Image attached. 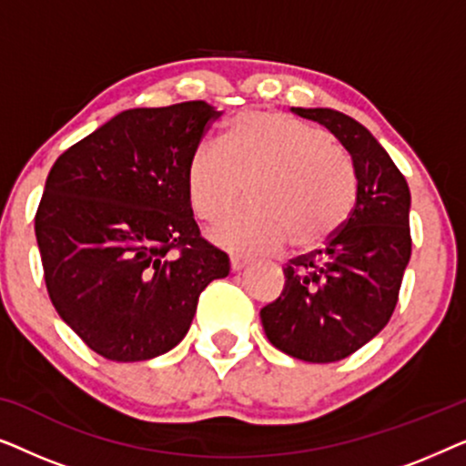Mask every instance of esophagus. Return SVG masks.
I'll return each instance as SVG.
<instances>
[{"label":"esophagus","instance_id":"34e87169","mask_svg":"<svg viewBox=\"0 0 466 466\" xmlns=\"http://www.w3.org/2000/svg\"><path fill=\"white\" fill-rule=\"evenodd\" d=\"M248 265H250V258H244V257H233V258H231V269H233V271L246 269Z\"/></svg>","mask_w":466,"mask_h":466}]
</instances>
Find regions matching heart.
<instances>
[{"instance_id":"obj_1","label":"heart","mask_w":466,"mask_h":466,"mask_svg":"<svg viewBox=\"0 0 466 466\" xmlns=\"http://www.w3.org/2000/svg\"><path fill=\"white\" fill-rule=\"evenodd\" d=\"M252 208L209 231L231 252H273L320 244L352 208L348 165L320 129L282 112L254 110L228 125L222 146L203 142L187 165V195L197 218L214 222L239 201Z\"/></svg>"}]
</instances>
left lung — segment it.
<instances>
[{"instance_id": "8db88e82", "label": "left lung", "mask_w": 466, "mask_h": 466, "mask_svg": "<svg viewBox=\"0 0 466 466\" xmlns=\"http://www.w3.org/2000/svg\"><path fill=\"white\" fill-rule=\"evenodd\" d=\"M339 139L352 158L356 201L324 250L284 267V290L260 309L265 335L305 362H337L373 339L397 308L411 257V195L381 144L330 107H290Z\"/></svg>"}]
</instances>
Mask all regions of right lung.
Wrapping results in <instances>:
<instances>
[{
  "mask_svg": "<svg viewBox=\"0 0 466 466\" xmlns=\"http://www.w3.org/2000/svg\"><path fill=\"white\" fill-rule=\"evenodd\" d=\"M220 114L206 101L133 107L50 169L35 214L50 301L107 360L169 352L201 290L228 276V257L201 239L187 195L188 158Z\"/></svg>",
  "mask_w": 466,
  "mask_h": 466,
  "instance_id": "add662e5",
  "label": "right lung"
}]
</instances>
